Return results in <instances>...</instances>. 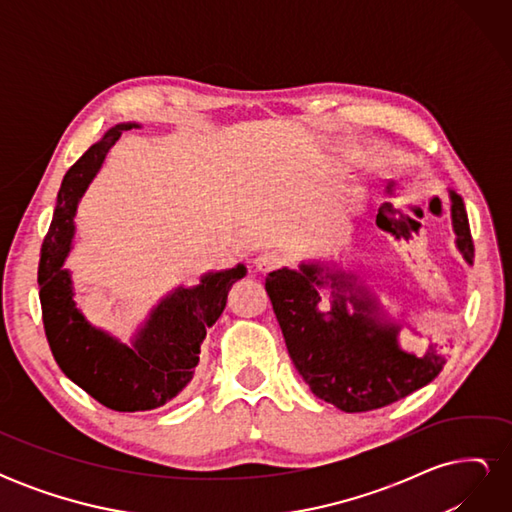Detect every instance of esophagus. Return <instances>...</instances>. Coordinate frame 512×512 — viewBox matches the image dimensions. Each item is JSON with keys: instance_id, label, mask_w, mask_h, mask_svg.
Listing matches in <instances>:
<instances>
[{"instance_id": "1", "label": "esophagus", "mask_w": 512, "mask_h": 512, "mask_svg": "<svg viewBox=\"0 0 512 512\" xmlns=\"http://www.w3.org/2000/svg\"><path fill=\"white\" fill-rule=\"evenodd\" d=\"M284 262H286V256H284V254H280V252H265V254H260V256L254 260V267H256V271H260V273H267V271H271V269L282 267Z\"/></svg>"}]
</instances>
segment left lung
Returning a JSON list of instances; mask_svg holds the SVG:
<instances>
[{
    "label": "left lung",
    "mask_w": 512,
    "mask_h": 512,
    "mask_svg": "<svg viewBox=\"0 0 512 512\" xmlns=\"http://www.w3.org/2000/svg\"><path fill=\"white\" fill-rule=\"evenodd\" d=\"M448 196L455 245L472 265L474 243L466 205L455 190H448ZM322 287L332 292L329 310L319 307ZM265 288L294 367L316 397L339 410L367 412L389 406L423 389L446 363L433 342L423 356L401 348L404 324L389 316L365 277L337 262L309 260L299 269L282 267L267 275Z\"/></svg>",
    "instance_id": "1"
}]
</instances>
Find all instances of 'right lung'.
Here are the masks:
<instances>
[{
  "mask_svg": "<svg viewBox=\"0 0 512 512\" xmlns=\"http://www.w3.org/2000/svg\"><path fill=\"white\" fill-rule=\"evenodd\" d=\"M141 123H117L91 145L61 181L40 267V305L46 339L61 371L102 406L117 412H143L164 406L194 378L200 344L226 307L228 290L245 277V265L209 271L196 286H177L151 307L132 342L91 324L74 299L66 258L76 232V209L106 153L121 132Z\"/></svg>",
  "mask_w": 512,
  "mask_h": 512,
  "instance_id": "1",
  "label": "right lung"
}]
</instances>
